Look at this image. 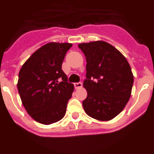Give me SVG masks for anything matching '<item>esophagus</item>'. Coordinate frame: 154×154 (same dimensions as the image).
Instances as JSON below:
<instances>
[{
    "instance_id": "1",
    "label": "esophagus",
    "mask_w": 154,
    "mask_h": 154,
    "mask_svg": "<svg viewBox=\"0 0 154 154\" xmlns=\"http://www.w3.org/2000/svg\"><path fill=\"white\" fill-rule=\"evenodd\" d=\"M82 83H81V82H79V83H75L74 84V87L76 89H78V88H82Z\"/></svg>"
}]
</instances>
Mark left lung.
<instances>
[{
	"instance_id": "8db88e82",
	"label": "left lung",
	"mask_w": 154,
	"mask_h": 154,
	"mask_svg": "<svg viewBox=\"0 0 154 154\" xmlns=\"http://www.w3.org/2000/svg\"><path fill=\"white\" fill-rule=\"evenodd\" d=\"M78 48L87 61L84 109L95 120L110 121L125 109L131 97L134 82L131 66L122 53L106 41L82 43Z\"/></svg>"
}]
</instances>
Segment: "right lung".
<instances>
[{
    "instance_id": "right-lung-1",
    "label": "right lung",
    "mask_w": 154,
    "mask_h": 154,
    "mask_svg": "<svg viewBox=\"0 0 154 154\" xmlns=\"http://www.w3.org/2000/svg\"><path fill=\"white\" fill-rule=\"evenodd\" d=\"M71 47L70 43L46 44L19 71L17 88L22 103L28 114L42 125L58 122L66 114L74 86L67 82L62 64Z\"/></svg>"
}]
</instances>
